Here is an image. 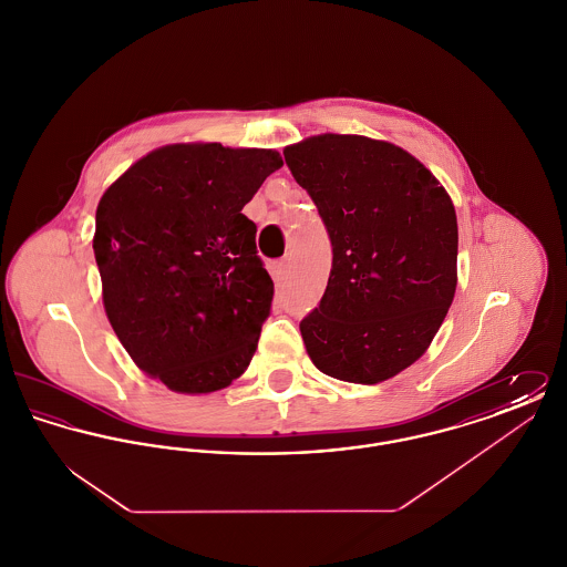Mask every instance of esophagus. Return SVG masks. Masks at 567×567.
<instances>
[{
	"instance_id": "1",
	"label": "esophagus",
	"mask_w": 567,
	"mask_h": 567,
	"mask_svg": "<svg viewBox=\"0 0 567 567\" xmlns=\"http://www.w3.org/2000/svg\"><path fill=\"white\" fill-rule=\"evenodd\" d=\"M276 271H278V276H280V278H287V276L291 274V259H289V257L280 259V261L276 264Z\"/></svg>"
}]
</instances>
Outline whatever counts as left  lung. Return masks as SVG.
I'll use <instances>...</instances> for the list:
<instances>
[{
  "mask_svg": "<svg viewBox=\"0 0 567 567\" xmlns=\"http://www.w3.org/2000/svg\"><path fill=\"white\" fill-rule=\"evenodd\" d=\"M331 240V271L299 331L327 377L377 384L412 365L457 287V215L432 172L404 148L324 134L285 148Z\"/></svg>",
  "mask_w": 567,
  "mask_h": 567,
  "instance_id": "obj_1",
  "label": "left lung"
}]
</instances>
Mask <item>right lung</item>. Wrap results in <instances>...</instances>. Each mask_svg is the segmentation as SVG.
<instances>
[{
  "mask_svg": "<svg viewBox=\"0 0 567 567\" xmlns=\"http://www.w3.org/2000/svg\"><path fill=\"white\" fill-rule=\"evenodd\" d=\"M278 167L266 148L172 144L100 199L93 252L110 324L172 391L225 389L257 351L274 282L243 208Z\"/></svg>",
  "mask_w": 567,
  "mask_h": 567,
  "instance_id": "add662e5",
  "label": "right lung"
}]
</instances>
